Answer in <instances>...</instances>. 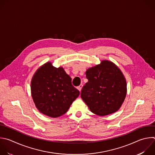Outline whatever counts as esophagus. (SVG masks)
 I'll return each mask as SVG.
<instances>
[{
  "label": "esophagus",
  "mask_w": 155,
  "mask_h": 155,
  "mask_svg": "<svg viewBox=\"0 0 155 155\" xmlns=\"http://www.w3.org/2000/svg\"><path fill=\"white\" fill-rule=\"evenodd\" d=\"M82 87H83V85H82V84H80V85H79V86L77 87V89L79 90L80 92L81 91V89H82Z\"/></svg>",
  "instance_id": "esophagus-1"
}]
</instances>
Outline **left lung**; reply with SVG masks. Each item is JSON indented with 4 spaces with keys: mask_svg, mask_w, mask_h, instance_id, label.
I'll use <instances>...</instances> for the list:
<instances>
[{
    "mask_svg": "<svg viewBox=\"0 0 155 155\" xmlns=\"http://www.w3.org/2000/svg\"><path fill=\"white\" fill-rule=\"evenodd\" d=\"M88 81L81 97L91 111L104 116L118 111L127 95V81L120 69L113 62L103 60L86 72Z\"/></svg>",
    "mask_w": 155,
    "mask_h": 155,
    "instance_id": "obj_1",
    "label": "left lung"
}]
</instances>
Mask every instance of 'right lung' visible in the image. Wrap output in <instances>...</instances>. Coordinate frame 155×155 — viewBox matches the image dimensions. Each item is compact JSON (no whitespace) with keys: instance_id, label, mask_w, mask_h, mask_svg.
Wrapping results in <instances>:
<instances>
[{"instance_id":"1","label":"right lung","mask_w":155,"mask_h":155,"mask_svg":"<svg viewBox=\"0 0 155 155\" xmlns=\"http://www.w3.org/2000/svg\"><path fill=\"white\" fill-rule=\"evenodd\" d=\"M31 93L37 109L50 117L65 114L80 95L64 69L57 68L50 62L41 66L35 73L31 81Z\"/></svg>"}]
</instances>
